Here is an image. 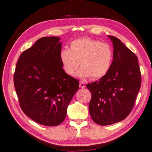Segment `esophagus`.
Returning <instances> with one entry per match:
<instances>
[{
    "instance_id": "1",
    "label": "esophagus",
    "mask_w": 152,
    "mask_h": 152,
    "mask_svg": "<svg viewBox=\"0 0 152 152\" xmlns=\"http://www.w3.org/2000/svg\"><path fill=\"white\" fill-rule=\"evenodd\" d=\"M79 86H80V88H83L86 87V83H84L83 81H80Z\"/></svg>"
}]
</instances>
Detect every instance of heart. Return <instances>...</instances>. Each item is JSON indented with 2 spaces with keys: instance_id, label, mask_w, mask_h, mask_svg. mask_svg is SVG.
Wrapping results in <instances>:
<instances>
[{
  "instance_id": "1",
  "label": "heart",
  "mask_w": 152,
  "mask_h": 152,
  "mask_svg": "<svg viewBox=\"0 0 152 152\" xmlns=\"http://www.w3.org/2000/svg\"><path fill=\"white\" fill-rule=\"evenodd\" d=\"M59 57L62 68L69 76L76 74L80 63V76L98 79L108 72L113 51L107 44L91 38H81L74 40L69 49H62Z\"/></svg>"
}]
</instances>
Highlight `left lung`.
Masks as SVG:
<instances>
[{"label":"left lung","mask_w":152,"mask_h":152,"mask_svg":"<svg viewBox=\"0 0 152 152\" xmlns=\"http://www.w3.org/2000/svg\"><path fill=\"white\" fill-rule=\"evenodd\" d=\"M108 37L114 49L108 72L86 85L91 93L89 112L93 120L100 125H112L128 116L142 81L137 56L115 37Z\"/></svg>","instance_id":"8db88e82"}]
</instances>
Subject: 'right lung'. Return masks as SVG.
<instances>
[{"instance_id": "1", "label": "right lung", "mask_w": 152, "mask_h": 152, "mask_svg": "<svg viewBox=\"0 0 152 152\" xmlns=\"http://www.w3.org/2000/svg\"><path fill=\"white\" fill-rule=\"evenodd\" d=\"M57 37H45L22 53L14 73L20 106L26 115L45 126L64 120L79 81L67 75L60 61L61 42Z\"/></svg>"}]
</instances>
